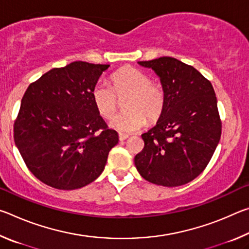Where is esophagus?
Masks as SVG:
<instances>
[{
	"instance_id": "1",
	"label": "esophagus",
	"mask_w": 249,
	"mask_h": 249,
	"mask_svg": "<svg viewBox=\"0 0 249 249\" xmlns=\"http://www.w3.org/2000/svg\"><path fill=\"white\" fill-rule=\"evenodd\" d=\"M119 138H120L121 142H123V141H125V140H127L128 135H127V134H122V133H120V134H119Z\"/></svg>"
}]
</instances>
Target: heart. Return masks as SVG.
<instances>
[{
	"mask_svg": "<svg viewBox=\"0 0 249 249\" xmlns=\"http://www.w3.org/2000/svg\"><path fill=\"white\" fill-rule=\"evenodd\" d=\"M111 87L96 83L92 89V100L99 114L112 119L123 103L125 112L113 119L109 125L122 133H132L144 127L147 119L158 121L165 109V91L148 75L133 67H124L109 78Z\"/></svg>",
	"mask_w": 249,
	"mask_h": 249,
	"instance_id": "obj_1",
	"label": "heart"
}]
</instances>
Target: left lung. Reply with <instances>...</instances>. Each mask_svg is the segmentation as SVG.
Instances as JSON below:
<instances>
[{
  "label": "left lung",
  "instance_id": "1",
  "mask_svg": "<svg viewBox=\"0 0 249 249\" xmlns=\"http://www.w3.org/2000/svg\"><path fill=\"white\" fill-rule=\"evenodd\" d=\"M137 64L158 75L166 103L156 125L142 135L145 146L135 156V166L151 183L178 187L190 182L208 166L221 138L212 84L192 66L172 57Z\"/></svg>",
  "mask_w": 249,
  "mask_h": 249
}]
</instances>
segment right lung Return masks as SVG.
Wrapping results in <instances>:
<instances>
[{
  "label": "right lung",
  "instance_id": "add662e5",
  "mask_svg": "<svg viewBox=\"0 0 249 249\" xmlns=\"http://www.w3.org/2000/svg\"><path fill=\"white\" fill-rule=\"evenodd\" d=\"M108 67L73 61L49 70L25 92L14 141L28 169L45 184L74 190L103 172L119 135L96 111L92 89Z\"/></svg>",
  "mask_w": 249,
  "mask_h": 249
}]
</instances>
